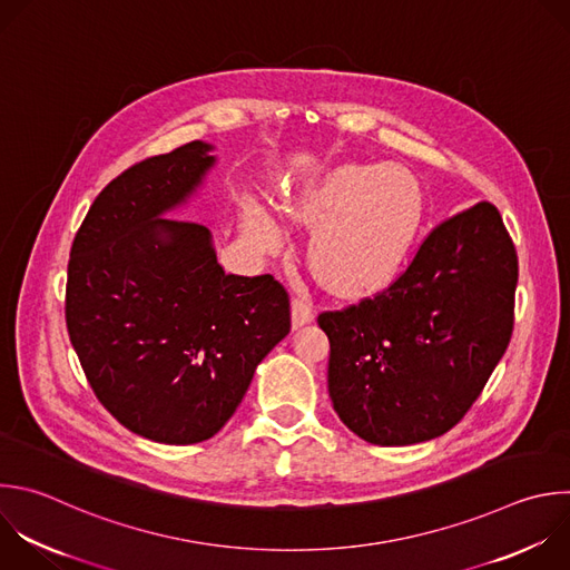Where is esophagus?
<instances>
[{
	"instance_id": "obj_1",
	"label": "esophagus",
	"mask_w": 570,
	"mask_h": 570,
	"mask_svg": "<svg viewBox=\"0 0 570 570\" xmlns=\"http://www.w3.org/2000/svg\"><path fill=\"white\" fill-rule=\"evenodd\" d=\"M291 320H293V328L311 324L315 320V308L304 297H295L291 304Z\"/></svg>"
}]
</instances>
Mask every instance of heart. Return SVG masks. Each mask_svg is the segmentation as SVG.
<instances>
[{"label": "heart", "mask_w": 570, "mask_h": 570, "mask_svg": "<svg viewBox=\"0 0 570 570\" xmlns=\"http://www.w3.org/2000/svg\"><path fill=\"white\" fill-rule=\"evenodd\" d=\"M286 224L316 226L315 273L337 293H362L385 282L405 257L421 222L414 180L392 165H337L291 185L275 204ZM244 228L262 248L277 244V226L248 206Z\"/></svg>", "instance_id": "b5f03b06"}]
</instances>
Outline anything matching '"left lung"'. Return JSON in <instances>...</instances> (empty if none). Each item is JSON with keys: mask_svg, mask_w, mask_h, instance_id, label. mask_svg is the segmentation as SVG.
Here are the masks:
<instances>
[{"mask_svg": "<svg viewBox=\"0 0 570 570\" xmlns=\"http://www.w3.org/2000/svg\"><path fill=\"white\" fill-rule=\"evenodd\" d=\"M517 275L512 239L483 202L434 228L387 291L322 313L340 421L373 445L450 432L508 348Z\"/></svg>", "mask_w": 570, "mask_h": 570, "instance_id": "1", "label": "left lung"}]
</instances>
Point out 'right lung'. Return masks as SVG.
I'll return each mask as SVG.
<instances>
[{
  "label": "right lung",
  "mask_w": 570,
  "mask_h": 570,
  "mask_svg": "<svg viewBox=\"0 0 570 570\" xmlns=\"http://www.w3.org/2000/svg\"><path fill=\"white\" fill-rule=\"evenodd\" d=\"M215 145L193 140L114 178L69 259L67 328L98 401L163 445L213 439L288 335L273 275H226L206 226L165 219L202 195Z\"/></svg>",
  "instance_id": "obj_1"
}]
</instances>
